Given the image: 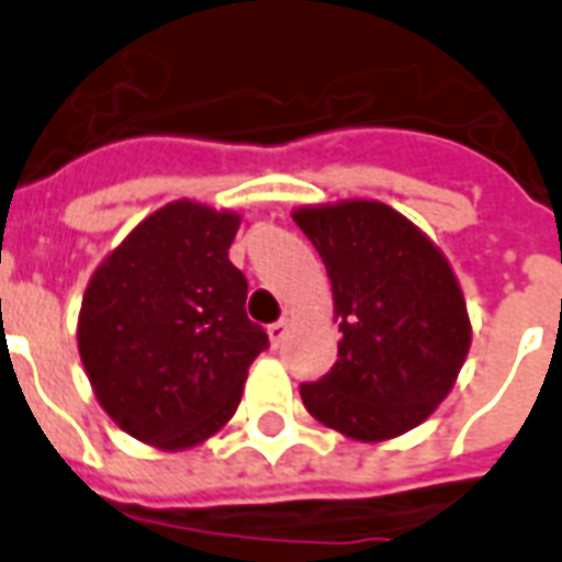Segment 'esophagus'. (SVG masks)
Segmentation results:
<instances>
[{"instance_id": "obj_1", "label": "esophagus", "mask_w": 562, "mask_h": 562, "mask_svg": "<svg viewBox=\"0 0 562 562\" xmlns=\"http://www.w3.org/2000/svg\"><path fill=\"white\" fill-rule=\"evenodd\" d=\"M289 327H292V322L289 318H280V322L268 324V336H270V345L277 348V345L285 339V334H289Z\"/></svg>"}]
</instances>
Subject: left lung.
Returning <instances> with one entry per match:
<instances>
[{"label": "left lung", "instance_id": "obj_1", "mask_svg": "<svg viewBox=\"0 0 562 562\" xmlns=\"http://www.w3.org/2000/svg\"><path fill=\"white\" fill-rule=\"evenodd\" d=\"M339 315L330 372L301 384L318 423L357 440L414 429L447 398L471 348V322L450 265L384 202L301 207Z\"/></svg>", "mask_w": 562, "mask_h": 562}]
</instances>
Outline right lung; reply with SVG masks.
I'll return each instance as SVG.
<instances>
[{"label": "right lung", "mask_w": 562, "mask_h": 562, "mask_svg": "<svg viewBox=\"0 0 562 562\" xmlns=\"http://www.w3.org/2000/svg\"><path fill=\"white\" fill-rule=\"evenodd\" d=\"M238 214L172 202L94 270L80 357L127 435L184 450L226 426L268 334L247 318V277L228 261Z\"/></svg>", "instance_id": "right-lung-1"}]
</instances>
